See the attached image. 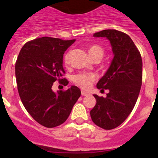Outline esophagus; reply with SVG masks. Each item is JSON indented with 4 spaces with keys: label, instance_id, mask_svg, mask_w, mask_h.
Masks as SVG:
<instances>
[{
    "label": "esophagus",
    "instance_id": "obj_1",
    "mask_svg": "<svg viewBox=\"0 0 158 158\" xmlns=\"http://www.w3.org/2000/svg\"><path fill=\"white\" fill-rule=\"evenodd\" d=\"M81 95L82 96H88V95H89V93L84 91V90H81Z\"/></svg>",
    "mask_w": 158,
    "mask_h": 158
}]
</instances>
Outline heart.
<instances>
[{"mask_svg":"<svg viewBox=\"0 0 158 158\" xmlns=\"http://www.w3.org/2000/svg\"><path fill=\"white\" fill-rule=\"evenodd\" d=\"M89 53L93 59H94L96 57H101L102 58V57L104 55L103 49L99 47V46L96 45L89 47ZM69 54H65V57H64V62L65 64L69 62ZM95 80H96V76L94 74H93V73H79V74H77L73 77V81L77 85L80 86L81 88L84 89H89Z\"/></svg>","mask_w":158,"mask_h":158,"instance_id":"1","label":"heart"}]
</instances>
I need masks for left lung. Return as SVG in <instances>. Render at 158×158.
I'll use <instances>...</instances> for the list:
<instances>
[{
    "mask_svg": "<svg viewBox=\"0 0 158 158\" xmlns=\"http://www.w3.org/2000/svg\"><path fill=\"white\" fill-rule=\"evenodd\" d=\"M93 36L109 40L114 58L96 85L98 89H108L109 93L105 98L93 95L96 104L90 115L96 125L111 130L125 121L136 104L142 81V57L131 37L123 32L107 29Z\"/></svg>",
    "mask_w": 158,
    "mask_h": 158,
    "instance_id": "8db88e82",
    "label": "left lung"
}]
</instances>
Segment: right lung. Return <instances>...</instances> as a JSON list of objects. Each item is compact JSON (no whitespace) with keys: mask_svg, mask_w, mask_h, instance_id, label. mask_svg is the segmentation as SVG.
<instances>
[{"mask_svg":"<svg viewBox=\"0 0 158 158\" xmlns=\"http://www.w3.org/2000/svg\"><path fill=\"white\" fill-rule=\"evenodd\" d=\"M75 40H62L42 37L25 43L16 62V77L19 97L25 109L35 120L48 128L55 127L66 120L81 96L77 86L54 93V82L66 86L62 78L63 54Z\"/></svg>","mask_w":158,"mask_h":158,"instance_id":"1","label":"right lung"}]
</instances>
